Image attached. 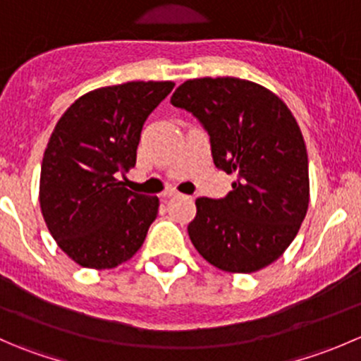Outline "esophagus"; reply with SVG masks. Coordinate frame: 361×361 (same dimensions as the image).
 <instances>
[{"label": "esophagus", "instance_id": "34e87169", "mask_svg": "<svg viewBox=\"0 0 361 361\" xmlns=\"http://www.w3.org/2000/svg\"><path fill=\"white\" fill-rule=\"evenodd\" d=\"M176 192H174V190H166V192H164V194H162V199H171V197H176Z\"/></svg>", "mask_w": 361, "mask_h": 361}]
</instances>
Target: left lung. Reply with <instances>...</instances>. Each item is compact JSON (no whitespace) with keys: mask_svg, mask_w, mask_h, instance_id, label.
Instances as JSON below:
<instances>
[{"mask_svg":"<svg viewBox=\"0 0 361 361\" xmlns=\"http://www.w3.org/2000/svg\"><path fill=\"white\" fill-rule=\"evenodd\" d=\"M171 103L207 130L214 166L238 176L224 199L195 201L192 245L225 272L267 267L292 245L309 206L307 150L292 111L265 87L232 76L187 80Z\"/></svg>","mask_w":361,"mask_h":361,"instance_id":"left-lung-1","label":"left lung"}]
</instances>
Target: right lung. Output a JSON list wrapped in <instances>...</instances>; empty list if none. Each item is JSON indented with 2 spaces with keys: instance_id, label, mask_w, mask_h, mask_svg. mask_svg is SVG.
Here are the masks:
<instances>
[{
  "instance_id": "add662e5",
  "label": "right lung",
  "mask_w": 361,
  "mask_h": 361,
  "mask_svg": "<svg viewBox=\"0 0 361 361\" xmlns=\"http://www.w3.org/2000/svg\"><path fill=\"white\" fill-rule=\"evenodd\" d=\"M173 82H127L78 97L50 136L39 174V206L71 260L113 269L143 245L159 199L127 190L118 178L136 166L145 120Z\"/></svg>"
}]
</instances>
